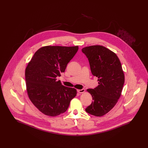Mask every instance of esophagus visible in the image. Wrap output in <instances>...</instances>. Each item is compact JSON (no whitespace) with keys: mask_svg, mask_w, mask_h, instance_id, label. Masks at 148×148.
Wrapping results in <instances>:
<instances>
[{"mask_svg":"<svg viewBox=\"0 0 148 148\" xmlns=\"http://www.w3.org/2000/svg\"><path fill=\"white\" fill-rule=\"evenodd\" d=\"M77 92L80 93V94H82V93H83L84 92L85 89H77Z\"/></svg>","mask_w":148,"mask_h":148,"instance_id":"34e87169","label":"esophagus"}]
</instances>
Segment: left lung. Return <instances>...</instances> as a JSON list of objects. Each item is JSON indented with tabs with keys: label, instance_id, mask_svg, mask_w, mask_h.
I'll list each match as a JSON object with an SVG mask.
<instances>
[{
	"label": "left lung",
	"instance_id": "1",
	"mask_svg": "<svg viewBox=\"0 0 148 148\" xmlns=\"http://www.w3.org/2000/svg\"><path fill=\"white\" fill-rule=\"evenodd\" d=\"M82 50L88 59L92 74L98 78V86L87 89L93 100L85 111L101 116L111 110L119 99L125 80L124 71L116 54L105 47L92 45Z\"/></svg>",
	"mask_w": 148,
	"mask_h": 148
}]
</instances>
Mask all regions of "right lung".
<instances>
[{"label":"right lung","instance_id":"add662e5","mask_svg":"<svg viewBox=\"0 0 148 148\" xmlns=\"http://www.w3.org/2000/svg\"><path fill=\"white\" fill-rule=\"evenodd\" d=\"M78 46H45L38 50L25 71L29 98L44 114L56 116L65 113L77 95L74 88L65 86L58 77L77 53Z\"/></svg>","mask_w":148,"mask_h":148}]
</instances>
